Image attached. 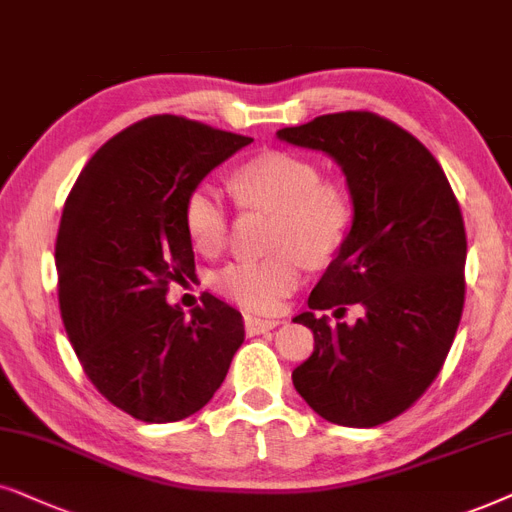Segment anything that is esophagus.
Instances as JSON below:
<instances>
[{
	"label": "esophagus",
	"instance_id": "1",
	"mask_svg": "<svg viewBox=\"0 0 512 512\" xmlns=\"http://www.w3.org/2000/svg\"><path fill=\"white\" fill-rule=\"evenodd\" d=\"M281 323V320H274V318H255V316H245L243 325H245V332L248 335H262V332H269L274 330V327Z\"/></svg>",
	"mask_w": 512,
	"mask_h": 512
}]
</instances>
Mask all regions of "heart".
Segmentation results:
<instances>
[{"instance_id": "1", "label": "heart", "mask_w": 512, "mask_h": 512, "mask_svg": "<svg viewBox=\"0 0 512 512\" xmlns=\"http://www.w3.org/2000/svg\"><path fill=\"white\" fill-rule=\"evenodd\" d=\"M243 208L274 213L269 248L260 260H238L215 276V288L255 313H271L302 283L304 267L325 264L344 248L356 206L342 182L325 180L306 156L264 152L245 161L229 180ZM185 229L203 255H217L229 238V213L220 192L199 185L185 199Z\"/></svg>"}]
</instances>
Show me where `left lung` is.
<instances>
[{"instance_id":"1","label":"left lung","mask_w":512,"mask_h":512,"mask_svg":"<svg viewBox=\"0 0 512 512\" xmlns=\"http://www.w3.org/2000/svg\"><path fill=\"white\" fill-rule=\"evenodd\" d=\"M278 138L330 154L346 175L356 222L349 241L295 316L313 353L292 384L337 426L386 424L433 384L454 342L466 295V229L435 156L393 121L337 112L281 128ZM360 303L356 326H330L313 310Z\"/></svg>"}]
</instances>
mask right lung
<instances>
[{
    "instance_id": "right-lung-1",
    "label": "right lung",
    "mask_w": 512,
    "mask_h": 512,
    "mask_svg": "<svg viewBox=\"0 0 512 512\" xmlns=\"http://www.w3.org/2000/svg\"><path fill=\"white\" fill-rule=\"evenodd\" d=\"M252 138L156 114L91 156L56 238L58 302L91 384L147 424L199 412L243 344V318L208 292L185 318L168 285L194 276L185 199Z\"/></svg>"
}]
</instances>
